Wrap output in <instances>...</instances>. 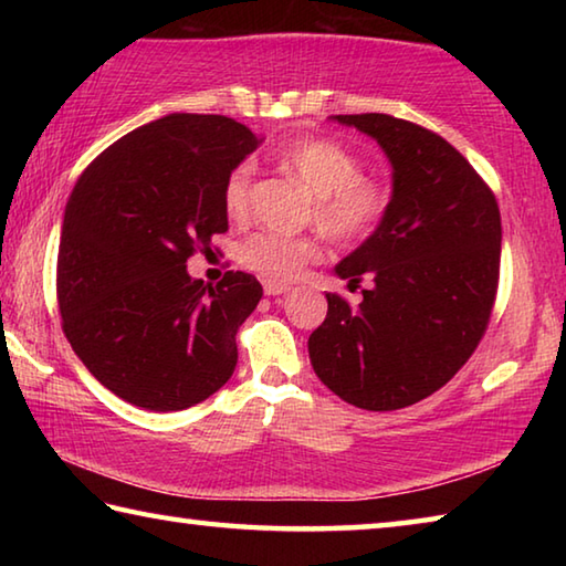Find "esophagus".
<instances>
[{"label":"esophagus","instance_id":"esophagus-1","mask_svg":"<svg viewBox=\"0 0 566 566\" xmlns=\"http://www.w3.org/2000/svg\"><path fill=\"white\" fill-rule=\"evenodd\" d=\"M284 292H290V286L282 284V282H270V280H264V294L276 296V294H284Z\"/></svg>","mask_w":566,"mask_h":566}]
</instances>
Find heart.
Here are the masks:
<instances>
[{
	"mask_svg": "<svg viewBox=\"0 0 566 566\" xmlns=\"http://www.w3.org/2000/svg\"><path fill=\"white\" fill-rule=\"evenodd\" d=\"M280 167L310 189V219L339 247L361 244L377 232L389 209V191L379 179L361 175V159L332 139H296L280 151ZM254 167L242 161L222 185V207L232 222H244L252 209ZM239 262L270 282H292L319 260V244L310 237L260 232L239 244Z\"/></svg>",
	"mask_w": 566,
	"mask_h": 566,
	"instance_id": "b5f03b06",
	"label": "heart"
}]
</instances>
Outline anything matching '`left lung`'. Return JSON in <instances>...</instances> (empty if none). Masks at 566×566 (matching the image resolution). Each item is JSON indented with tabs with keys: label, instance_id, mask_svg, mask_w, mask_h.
Returning a JSON list of instances; mask_svg holds the SVG:
<instances>
[{
	"label": "left lung",
	"instance_id": "1",
	"mask_svg": "<svg viewBox=\"0 0 566 566\" xmlns=\"http://www.w3.org/2000/svg\"><path fill=\"white\" fill-rule=\"evenodd\" d=\"M369 134L395 167L375 234L337 264L375 286L329 310L310 359L334 395L369 411L417 405L442 389L482 342L500 286L502 217L490 185L437 132L391 114H337Z\"/></svg>",
	"mask_w": 566,
	"mask_h": 566
}]
</instances>
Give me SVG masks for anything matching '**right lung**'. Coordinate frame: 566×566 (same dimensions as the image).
Returning <instances> with one entry per match:
<instances>
[{
    "label": "right lung",
    "instance_id": "right-lung-1",
    "mask_svg": "<svg viewBox=\"0 0 566 566\" xmlns=\"http://www.w3.org/2000/svg\"><path fill=\"white\" fill-rule=\"evenodd\" d=\"M256 145L222 114H169L76 179L56 256L62 329L94 379L134 407H195L232 377L262 284L234 270L205 284L187 260L229 229L222 185Z\"/></svg>",
    "mask_w": 566,
    "mask_h": 566
}]
</instances>
